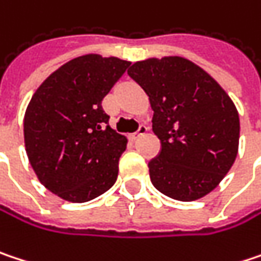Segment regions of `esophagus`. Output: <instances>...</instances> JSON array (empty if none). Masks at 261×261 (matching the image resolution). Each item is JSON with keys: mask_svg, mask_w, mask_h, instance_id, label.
I'll use <instances>...</instances> for the list:
<instances>
[{"mask_svg": "<svg viewBox=\"0 0 261 261\" xmlns=\"http://www.w3.org/2000/svg\"><path fill=\"white\" fill-rule=\"evenodd\" d=\"M146 131H148V127H146V125H143V124H140V125H139V130L136 131V133H133V134L130 136L131 140H136V139H139V137H140V136H143Z\"/></svg>", "mask_w": 261, "mask_h": 261, "instance_id": "1", "label": "esophagus"}]
</instances>
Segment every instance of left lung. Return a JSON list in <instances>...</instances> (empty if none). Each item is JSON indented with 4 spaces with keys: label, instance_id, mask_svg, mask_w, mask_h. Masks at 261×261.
<instances>
[{
    "label": "left lung",
    "instance_id": "left-lung-1",
    "mask_svg": "<svg viewBox=\"0 0 261 261\" xmlns=\"http://www.w3.org/2000/svg\"><path fill=\"white\" fill-rule=\"evenodd\" d=\"M128 76L154 110L160 154L148 164L154 187L180 201L211 193L233 166L239 115L231 98L203 68L180 57L134 62Z\"/></svg>",
    "mask_w": 261,
    "mask_h": 261
}]
</instances>
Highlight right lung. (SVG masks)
Wrapping results in <instances>:
<instances>
[{
  "instance_id": "add662e5",
  "label": "right lung",
  "mask_w": 261,
  "mask_h": 261,
  "mask_svg": "<svg viewBox=\"0 0 261 261\" xmlns=\"http://www.w3.org/2000/svg\"><path fill=\"white\" fill-rule=\"evenodd\" d=\"M131 62L89 54L68 61L38 86L25 112L23 136L38 180L73 203L115 184L127 137L109 125L101 101Z\"/></svg>"
}]
</instances>
